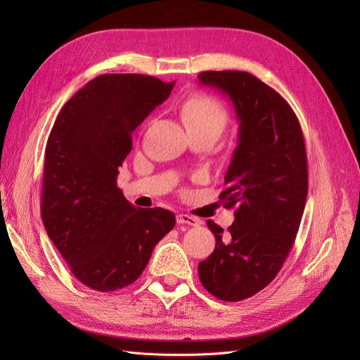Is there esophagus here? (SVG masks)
<instances>
[{"label": "esophagus", "instance_id": "34e87169", "mask_svg": "<svg viewBox=\"0 0 360 360\" xmlns=\"http://www.w3.org/2000/svg\"><path fill=\"white\" fill-rule=\"evenodd\" d=\"M177 224H180V225H191V226H200L201 221L198 219V217H193V216L181 213V214H177Z\"/></svg>", "mask_w": 360, "mask_h": 360}]
</instances>
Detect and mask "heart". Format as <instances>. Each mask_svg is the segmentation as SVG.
I'll list each match as a JSON object with an SVG mask.
<instances>
[{"instance_id":"obj_1","label":"heart","mask_w":360,"mask_h":360,"mask_svg":"<svg viewBox=\"0 0 360 360\" xmlns=\"http://www.w3.org/2000/svg\"><path fill=\"white\" fill-rule=\"evenodd\" d=\"M181 117L189 132H214L219 135L228 122L224 105L207 94L189 97L181 106Z\"/></svg>"}]
</instances>
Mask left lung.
Here are the masks:
<instances>
[{
	"label": "left lung",
	"mask_w": 360,
	"mask_h": 360,
	"mask_svg": "<svg viewBox=\"0 0 360 360\" xmlns=\"http://www.w3.org/2000/svg\"><path fill=\"white\" fill-rule=\"evenodd\" d=\"M198 78L230 97L240 123L219 195L228 209L237 205L236 219L226 233L207 221L216 246L198 276L214 297L238 302L267 287L290 254L308 195L307 148L291 106L254 75L210 70Z\"/></svg>",
	"instance_id": "left-lung-1"
}]
</instances>
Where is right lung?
<instances>
[{"instance_id": "add662e5", "label": "right lung", "mask_w": 360, "mask_h": 360, "mask_svg": "<svg viewBox=\"0 0 360 360\" xmlns=\"http://www.w3.org/2000/svg\"><path fill=\"white\" fill-rule=\"evenodd\" d=\"M172 86L147 75H101L66 102L49 134L41 221L72 274L93 290L135 282L176 225L169 210L136 209L117 188L132 132Z\"/></svg>"}]
</instances>
